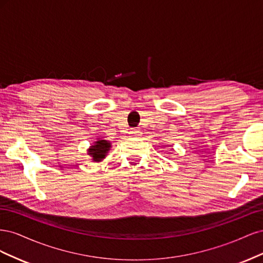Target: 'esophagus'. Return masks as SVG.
Instances as JSON below:
<instances>
[{"label": "esophagus", "instance_id": "34e87169", "mask_svg": "<svg viewBox=\"0 0 263 263\" xmlns=\"http://www.w3.org/2000/svg\"><path fill=\"white\" fill-rule=\"evenodd\" d=\"M129 135H130V137H138L140 135V130L139 129H132L129 132Z\"/></svg>", "mask_w": 263, "mask_h": 263}]
</instances>
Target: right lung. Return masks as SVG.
I'll return each instance as SVG.
<instances>
[{"mask_svg": "<svg viewBox=\"0 0 263 263\" xmlns=\"http://www.w3.org/2000/svg\"><path fill=\"white\" fill-rule=\"evenodd\" d=\"M112 148V142L108 140L98 138L87 149V155L91 157L93 162H101L106 158L108 151Z\"/></svg>", "mask_w": 263, "mask_h": 263, "instance_id": "obj_1", "label": "right lung"}]
</instances>
